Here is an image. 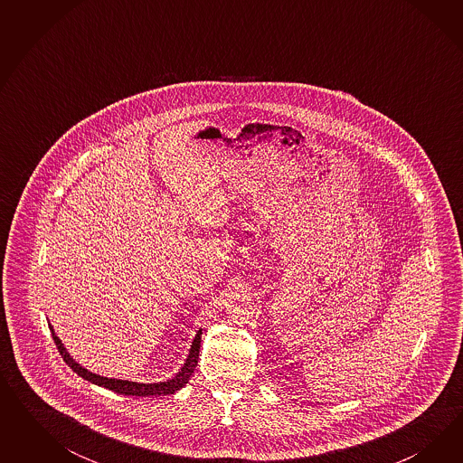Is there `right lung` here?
<instances>
[{
  "label": "right lung",
  "mask_w": 463,
  "mask_h": 463,
  "mask_svg": "<svg viewBox=\"0 0 463 463\" xmlns=\"http://www.w3.org/2000/svg\"><path fill=\"white\" fill-rule=\"evenodd\" d=\"M51 327V333L54 337V343H56L57 350L61 353V356L64 358V362L70 364L71 368L81 377V379L88 380L99 387H105L109 391H113L117 393H124V395H134V397H149V395H169V393H175L176 391L183 389L190 377L194 375L195 372L196 364H198V353H200V341H202V329L196 331L195 337L192 341V346H190V353L183 364L182 370L166 380V382H155V383H140V382H132V380H120V379H109V377H101L97 375L90 370H86L84 366L74 362L72 356H71L68 350L64 348L62 341L59 339V336L54 331V327L49 324Z\"/></svg>",
  "instance_id": "right-lung-1"
}]
</instances>
